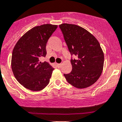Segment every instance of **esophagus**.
<instances>
[{"label": "esophagus", "mask_w": 122, "mask_h": 122, "mask_svg": "<svg viewBox=\"0 0 122 122\" xmlns=\"http://www.w3.org/2000/svg\"><path fill=\"white\" fill-rule=\"evenodd\" d=\"M56 65L58 67H61V63H56Z\"/></svg>", "instance_id": "esophagus-1"}]
</instances>
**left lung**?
I'll use <instances>...</instances> for the list:
<instances>
[{"instance_id":"8db88e82","label":"left lung","mask_w":122,"mask_h":122,"mask_svg":"<svg viewBox=\"0 0 122 122\" xmlns=\"http://www.w3.org/2000/svg\"><path fill=\"white\" fill-rule=\"evenodd\" d=\"M68 50L75 59H71L72 70L63 74L68 83L78 88L93 85L102 74L104 54L98 41L89 32L74 24L59 25Z\"/></svg>"}]
</instances>
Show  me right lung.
<instances>
[{"mask_svg":"<svg viewBox=\"0 0 122 122\" xmlns=\"http://www.w3.org/2000/svg\"><path fill=\"white\" fill-rule=\"evenodd\" d=\"M57 25L44 24L29 30L19 39L13 49L11 67L19 83L32 91H40L49 84L54 68L40 62L47 54L46 45Z\"/></svg>","mask_w":122,"mask_h":122,"instance_id":"1","label":"right lung"}]
</instances>
